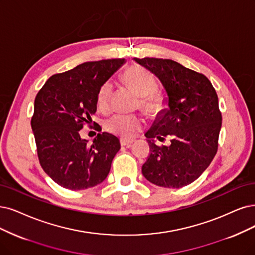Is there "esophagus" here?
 <instances>
[{
    "label": "esophagus",
    "instance_id": "obj_1",
    "mask_svg": "<svg viewBox=\"0 0 255 255\" xmlns=\"http://www.w3.org/2000/svg\"><path fill=\"white\" fill-rule=\"evenodd\" d=\"M134 142L133 139H125V138H121V145L122 146H131V144H132Z\"/></svg>",
    "mask_w": 255,
    "mask_h": 255
}]
</instances>
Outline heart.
<instances>
[{"mask_svg":"<svg viewBox=\"0 0 255 255\" xmlns=\"http://www.w3.org/2000/svg\"><path fill=\"white\" fill-rule=\"evenodd\" d=\"M123 81L140 97V107L150 115H156L165 106L164 94L154 91V79L147 70L138 66L129 67L123 73ZM112 85L107 82L101 87L98 94V107L106 110L109 107ZM105 127L109 132L122 138H132L144 127V120L136 116L115 115L107 120Z\"/></svg>","mask_w":255,"mask_h":255,"instance_id":"b5f03b06","label":"heart"}]
</instances>
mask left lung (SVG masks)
Here are the masks:
<instances>
[{
    "mask_svg": "<svg viewBox=\"0 0 255 255\" xmlns=\"http://www.w3.org/2000/svg\"><path fill=\"white\" fill-rule=\"evenodd\" d=\"M165 89L167 107L158 112L145 136L151 153L142 167L146 180L159 187L181 188L194 182L218 151L222 115L212 84L204 74L172 60L134 58ZM172 137L169 146L154 139Z\"/></svg>",
    "mask_w": 255,
    "mask_h": 255,
    "instance_id": "left-lung-1",
    "label": "left lung"
}]
</instances>
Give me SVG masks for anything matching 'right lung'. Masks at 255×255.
<instances>
[{"label": "right lung", "mask_w": 255, "mask_h": 255, "mask_svg": "<svg viewBox=\"0 0 255 255\" xmlns=\"http://www.w3.org/2000/svg\"><path fill=\"white\" fill-rule=\"evenodd\" d=\"M125 62L83 63L52 75L36 94L31 128L37 156L46 174L66 189L84 190L101 184L121 149L116 135L98 133L88 144L80 130L97 111L101 87Z\"/></svg>", "instance_id": "right-lung-1"}]
</instances>
